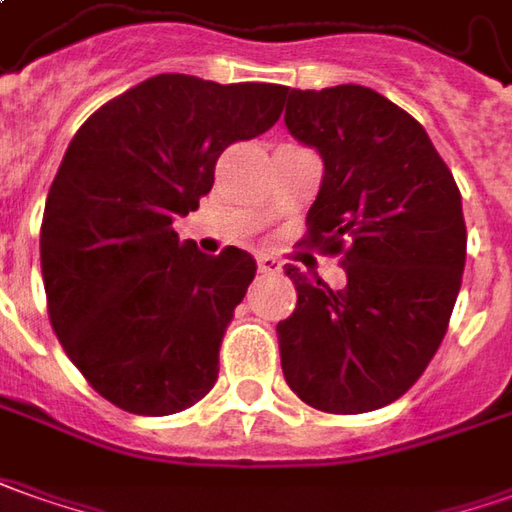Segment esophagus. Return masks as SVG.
Segmentation results:
<instances>
[{
	"label": "esophagus",
	"instance_id": "esophagus-1",
	"mask_svg": "<svg viewBox=\"0 0 512 512\" xmlns=\"http://www.w3.org/2000/svg\"><path fill=\"white\" fill-rule=\"evenodd\" d=\"M257 269H260V274H277L280 271V260L271 255H257Z\"/></svg>",
	"mask_w": 512,
	"mask_h": 512
}]
</instances>
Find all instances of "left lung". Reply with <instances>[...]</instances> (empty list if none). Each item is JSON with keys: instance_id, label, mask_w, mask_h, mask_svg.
Here are the masks:
<instances>
[{"instance_id": "1", "label": "left lung", "mask_w": 512, "mask_h": 512, "mask_svg": "<svg viewBox=\"0 0 512 512\" xmlns=\"http://www.w3.org/2000/svg\"><path fill=\"white\" fill-rule=\"evenodd\" d=\"M285 128L325 165L308 243L344 255L333 291L285 266L280 364L302 401L361 415L398 401L443 342L465 269L462 196L426 128L367 86L285 89Z\"/></svg>"}]
</instances>
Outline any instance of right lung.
<instances>
[{"mask_svg": "<svg viewBox=\"0 0 512 512\" xmlns=\"http://www.w3.org/2000/svg\"><path fill=\"white\" fill-rule=\"evenodd\" d=\"M277 83L156 75L78 128L41 221L47 311L66 356L125 412L173 415L218 381V350L255 257L179 241L224 148L280 120Z\"/></svg>", "mask_w": 512, "mask_h": 512, "instance_id": "obj_1", "label": "right lung"}]
</instances>
